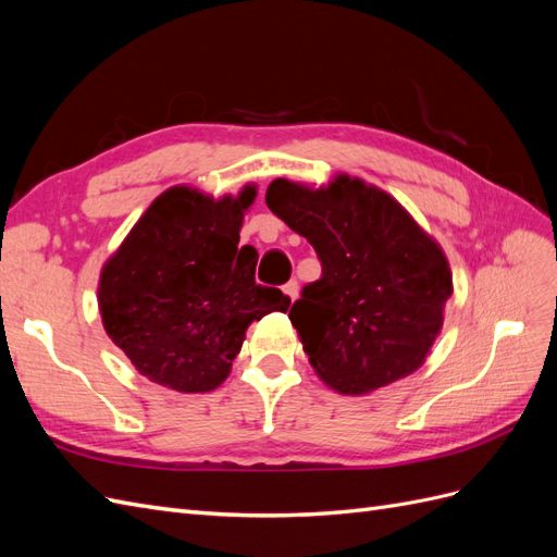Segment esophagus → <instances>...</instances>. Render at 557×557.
Wrapping results in <instances>:
<instances>
[{
	"mask_svg": "<svg viewBox=\"0 0 557 557\" xmlns=\"http://www.w3.org/2000/svg\"><path fill=\"white\" fill-rule=\"evenodd\" d=\"M283 293L288 295V299H290V301H295V299H297V295H299V285H297V281H288V283H285V285H283Z\"/></svg>",
	"mask_w": 557,
	"mask_h": 557,
	"instance_id": "esophagus-1",
	"label": "esophagus"
}]
</instances>
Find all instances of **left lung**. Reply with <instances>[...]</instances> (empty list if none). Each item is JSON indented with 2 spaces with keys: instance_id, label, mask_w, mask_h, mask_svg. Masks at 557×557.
Segmentation results:
<instances>
[{
  "instance_id": "left-lung-1",
  "label": "left lung",
  "mask_w": 557,
  "mask_h": 557,
  "mask_svg": "<svg viewBox=\"0 0 557 557\" xmlns=\"http://www.w3.org/2000/svg\"><path fill=\"white\" fill-rule=\"evenodd\" d=\"M264 201L323 267L288 313L320 379L362 395L416 372L453 293L440 244L391 195L346 174L320 190L276 178Z\"/></svg>"
}]
</instances>
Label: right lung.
<instances>
[{"label": "right lung", "mask_w": 557, "mask_h": 557, "mask_svg": "<svg viewBox=\"0 0 557 557\" xmlns=\"http://www.w3.org/2000/svg\"><path fill=\"white\" fill-rule=\"evenodd\" d=\"M256 199L162 193L99 276V311L111 342L137 372L178 393L221 385L246 327L288 311L278 288L256 283V252L239 248L244 211Z\"/></svg>", "instance_id": "1"}]
</instances>
